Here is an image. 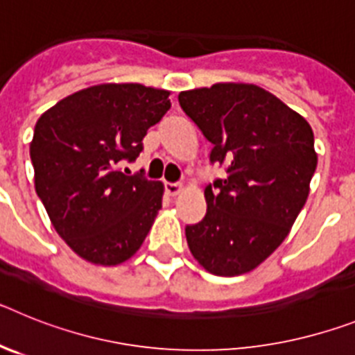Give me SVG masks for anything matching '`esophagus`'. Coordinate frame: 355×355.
Wrapping results in <instances>:
<instances>
[{
    "label": "esophagus",
    "mask_w": 355,
    "mask_h": 355,
    "mask_svg": "<svg viewBox=\"0 0 355 355\" xmlns=\"http://www.w3.org/2000/svg\"><path fill=\"white\" fill-rule=\"evenodd\" d=\"M165 190H167L168 196L175 197V196H180V193L183 192V184H181V183H165Z\"/></svg>",
    "instance_id": "1"
}]
</instances>
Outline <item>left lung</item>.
Listing matches in <instances>:
<instances>
[{"label":"left lung","mask_w":355,"mask_h":355,"mask_svg":"<svg viewBox=\"0 0 355 355\" xmlns=\"http://www.w3.org/2000/svg\"><path fill=\"white\" fill-rule=\"evenodd\" d=\"M180 105L213 144L209 162L227 175L205 190L199 224L187 225L188 247L206 272L222 277L261 265L290 233L315 174L309 122L252 83L184 90Z\"/></svg>","instance_id":"obj_1"}]
</instances>
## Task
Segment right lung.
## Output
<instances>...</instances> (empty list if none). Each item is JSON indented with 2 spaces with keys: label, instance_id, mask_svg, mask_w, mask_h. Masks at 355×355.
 I'll use <instances>...</instances> for the list:
<instances>
[{
  "label": "right lung",
  "instance_id": "add662e5",
  "mask_svg": "<svg viewBox=\"0 0 355 355\" xmlns=\"http://www.w3.org/2000/svg\"><path fill=\"white\" fill-rule=\"evenodd\" d=\"M171 92L140 83L78 90L44 112L30 156L35 192L62 240L85 261L115 266L142 247L163 183L128 175L147 130L171 108Z\"/></svg>",
  "mask_w": 355,
  "mask_h": 355
}]
</instances>
